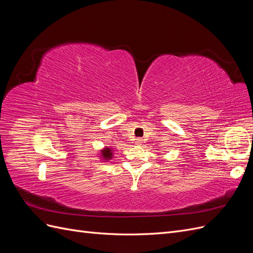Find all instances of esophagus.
<instances>
[{"mask_svg": "<svg viewBox=\"0 0 253 253\" xmlns=\"http://www.w3.org/2000/svg\"><path fill=\"white\" fill-rule=\"evenodd\" d=\"M142 143V140L140 139V138H137L136 139V141H135V144H137V145H140Z\"/></svg>", "mask_w": 253, "mask_h": 253, "instance_id": "obj_1", "label": "esophagus"}]
</instances>
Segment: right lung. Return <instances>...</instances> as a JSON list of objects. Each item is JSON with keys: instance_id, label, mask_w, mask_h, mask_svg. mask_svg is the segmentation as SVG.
<instances>
[{"instance_id": "obj_1", "label": "right lung", "mask_w": 253, "mask_h": 253, "mask_svg": "<svg viewBox=\"0 0 253 253\" xmlns=\"http://www.w3.org/2000/svg\"><path fill=\"white\" fill-rule=\"evenodd\" d=\"M100 156L101 160L103 162H109L114 156V149L112 147H104L102 150H100Z\"/></svg>"}]
</instances>
